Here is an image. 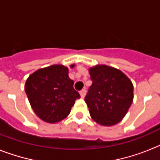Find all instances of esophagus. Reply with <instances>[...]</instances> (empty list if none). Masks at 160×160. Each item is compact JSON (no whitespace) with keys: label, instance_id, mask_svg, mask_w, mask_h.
I'll list each match as a JSON object with an SVG mask.
<instances>
[{"label":"esophagus","instance_id":"34e87169","mask_svg":"<svg viewBox=\"0 0 160 160\" xmlns=\"http://www.w3.org/2000/svg\"><path fill=\"white\" fill-rule=\"evenodd\" d=\"M86 94H87V90H86V89H82V90L80 91V95H81V97L82 98H85V96H86Z\"/></svg>","mask_w":160,"mask_h":160}]
</instances>
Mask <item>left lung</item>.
I'll list each match as a JSON object with an SVG mask.
<instances>
[{"label":"left lung","mask_w":160,"mask_h":160,"mask_svg":"<svg viewBox=\"0 0 160 160\" xmlns=\"http://www.w3.org/2000/svg\"><path fill=\"white\" fill-rule=\"evenodd\" d=\"M90 86L85 102L90 116L102 126H114L124 118L134 98L131 81L121 70L106 65L89 69Z\"/></svg>","instance_id":"obj_1"}]
</instances>
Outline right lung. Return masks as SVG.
<instances>
[{"mask_svg":"<svg viewBox=\"0 0 160 160\" xmlns=\"http://www.w3.org/2000/svg\"><path fill=\"white\" fill-rule=\"evenodd\" d=\"M68 73L66 66L53 65L36 70L25 82V91L31 107L44 122L55 123L64 119L80 98Z\"/></svg>","mask_w":160,"mask_h":160,"instance_id":"add662e5","label":"right lung"}]
</instances>
